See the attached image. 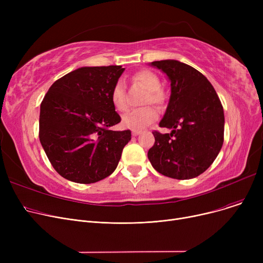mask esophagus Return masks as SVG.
<instances>
[{"label": "esophagus", "instance_id": "34e87169", "mask_svg": "<svg viewBox=\"0 0 263 263\" xmlns=\"http://www.w3.org/2000/svg\"><path fill=\"white\" fill-rule=\"evenodd\" d=\"M141 133H142L141 130H132V135H133V136H136V135H139V134H141Z\"/></svg>", "mask_w": 263, "mask_h": 263}]
</instances>
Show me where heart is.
<instances>
[{"label":"heart","mask_w":263,"mask_h":263,"mask_svg":"<svg viewBox=\"0 0 263 263\" xmlns=\"http://www.w3.org/2000/svg\"><path fill=\"white\" fill-rule=\"evenodd\" d=\"M132 81L144 86L148 90V95L144 100V104L153 103L161 104L163 102V93L161 91V82L159 78L149 70H141L133 74ZM110 101L118 112H124L128 109V99L126 93V85L121 80H118L110 91ZM158 119V113L151 106L132 109L131 112L123 115L122 124L132 130H141Z\"/></svg>","instance_id":"b5f03b06"}]
</instances>
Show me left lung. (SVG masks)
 Segmentation results:
<instances>
[{"instance_id": "1", "label": "left lung", "mask_w": 263, "mask_h": 263, "mask_svg": "<svg viewBox=\"0 0 263 263\" xmlns=\"http://www.w3.org/2000/svg\"><path fill=\"white\" fill-rule=\"evenodd\" d=\"M171 82L168 105L160 127L171 133L153 132L155 145L148 159L160 174L187 180L209 168L224 142V109L218 96L202 73L175 60L150 63Z\"/></svg>"}]
</instances>
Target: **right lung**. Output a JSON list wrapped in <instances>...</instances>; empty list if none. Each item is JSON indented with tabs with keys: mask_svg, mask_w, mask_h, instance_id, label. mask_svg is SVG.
I'll use <instances>...</instances> for the list:
<instances>
[{
	"mask_svg": "<svg viewBox=\"0 0 263 263\" xmlns=\"http://www.w3.org/2000/svg\"><path fill=\"white\" fill-rule=\"evenodd\" d=\"M124 68L81 67L55 81L40 104L39 140L52 166L67 180L88 184L118 165L131 131L120 122L110 91Z\"/></svg>",
	"mask_w": 263,
	"mask_h": 263,
	"instance_id": "right-lung-1",
	"label": "right lung"
}]
</instances>
